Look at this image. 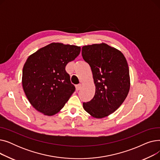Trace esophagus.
<instances>
[{
	"label": "esophagus",
	"mask_w": 160,
	"mask_h": 160,
	"mask_svg": "<svg viewBox=\"0 0 160 160\" xmlns=\"http://www.w3.org/2000/svg\"><path fill=\"white\" fill-rule=\"evenodd\" d=\"M81 88H82V85L81 84H79V85L76 86V90H77V91H79L80 89H81Z\"/></svg>",
	"instance_id": "esophagus-1"
}]
</instances>
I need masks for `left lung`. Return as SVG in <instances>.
Returning <instances> with one entry per match:
<instances>
[{
  "instance_id": "left-lung-1",
  "label": "left lung",
  "mask_w": 160,
  "mask_h": 160,
  "mask_svg": "<svg viewBox=\"0 0 160 160\" xmlns=\"http://www.w3.org/2000/svg\"><path fill=\"white\" fill-rule=\"evenodd\" d=\"M82 55L91 67L95 93L83 108L91 116L102 119L123 103L130 88L129 68L123 54L102 43L82 47Z\"/></svg>"
}]
</instances>
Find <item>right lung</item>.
I'll list each match as a JSON object with an SVG mask.
<instances>
[{
	"label": "right lung",
	"mask_w": 160,
	"mask_h": 160,
	"mask_svg": "<svg viewBox=\"0 0 160 160\" xmlns=\"http://www.w3.org/2000/svg\"><path fill=\"white\" fill-rule=\"evenodd\" d=\"M80 47L51 43L28 56L22 85L29 102L37 111L52 116L60 112L75 91L65 66L80 52Z\"/></svg>",
	"instance_id": "add662e5"
}]
</instances>
